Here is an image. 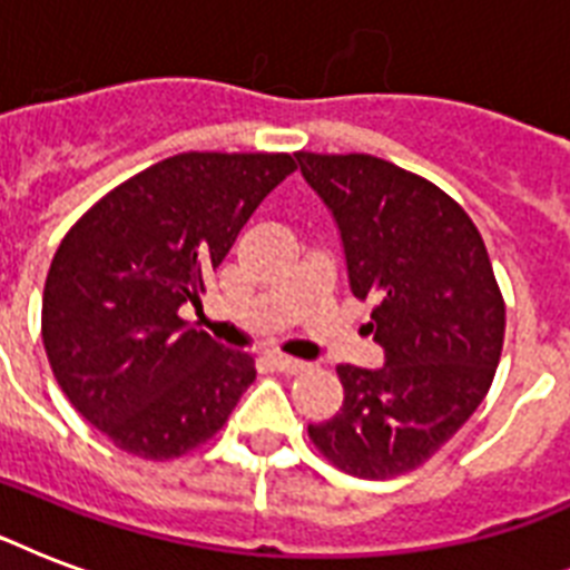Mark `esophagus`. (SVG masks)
<instances>
[{
  "instance_id": "1",
  "label": "esophagus",
  "mask_w": 570,
  "mask_h": 570,
  "mask_svg": "<svg viewBox=\"0 0 570 570\" xmlns=\"http://www.w3.org/2000/svg\"><path fill=\"white\" fill-rule=\"evenodd\" d=\"M268 361H272V366H275L277 373H286V375L304 373V370H307L304 361H295V357H286V355H272Z\"/></svg>"
}]
</instances>
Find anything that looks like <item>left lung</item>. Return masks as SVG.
<instances>
[{
    "label": "left lung",
    "mask_w": 570,
    "mask_h": 570,
    "mask_svg": "<svg viewBox=\"0 0 570 570\" xmlns=\"http://www.w3.org/2000/svg\"><path fill=\"white\" fill-rule=\"evenodd\" d=\"M328 206L348 286L375 304L384 366L340 364L343 405L311 423L322 455L357 479H390L432 459L494 381L503 295L485 242L446 191L370 154H295Z\"/></svg>",
    "instance_id": "8db88e82"
}]
</instances>
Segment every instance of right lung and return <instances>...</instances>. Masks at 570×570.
<instances>
[{
    "mask_svg": "<svg viewBox=\"0 0 570 570\" xmlns=\"http://www.w3.org/2000/svg\"><path fill=\"white\" fill-rule=\"evenodd\" d=\"M286 154H180L102 197L58 245L43 346L79 414L115 446L174 459L213 438L254 384L245 352L180 320L266 195Z\"/></svg>",
    "mask_w": 570,
    "mask_h": 570,
    "instance_id": "obj_1",
    "label": "right lung"
}]
</instances>
